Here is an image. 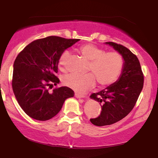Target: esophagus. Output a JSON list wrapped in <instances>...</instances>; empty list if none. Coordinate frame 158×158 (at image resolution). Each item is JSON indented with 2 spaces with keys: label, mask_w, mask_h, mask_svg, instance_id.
<instances>
[{
  "label": "esophagus",
  "mask_w": 158,
  "mask_h": 158,
  "mask_svg": "<svg viewBox=\"0 0 158 158\" xmlns=\"http://www.w3.org/2000/svg\"><path fill=\"white\" fill-rule=\"evenodd\" d=\"M75 96L76 97V98H84L85 97V95H83V94H77V93H75Z\"/></svg>",
  "instance_id": "1"
}]
</instances>
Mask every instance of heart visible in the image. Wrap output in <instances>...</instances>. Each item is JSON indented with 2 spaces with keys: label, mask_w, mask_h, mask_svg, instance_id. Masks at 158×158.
<instances>
[{
  "label": "heart",
  "mask_w": 158,
  "mask_h": 158,
  "mask_svg": "<svg viewBox=\"0 0 158 158\" xmlns=\"http://www.w3.org/2000/svg\"><path fill=\"white\" fill-rule=\"evenodd\" d=\"M80 52L89 60L85 74L72 73L64 75L62 81L64 85L75 91L83 93L94 87L96 80L99 86L107 87L114 84L122 74L124 66V60L122 54L116 51L106 50L93 44H85L79 47ZM70 52L64 51L58 60L60 69H66Z\"/></svg>",
  "instance_id": "b5f03b06"
}]
</instances>
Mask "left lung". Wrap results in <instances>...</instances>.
I'll list each match as a JSON object with an SVG mask.
<instances>
[{
	"label": "left lung",
	"mask_w": 158,
	"mask_h": 158,
	"mask_svg": "<svg viewBox=\"0 0 158 158\" xmlns=\"http://www.w3.org/2000/svg\"><path fill=\"white\" fill-rule=\"evenodd\" d=\"M106 44L122 54L124 66L118 81L90 95V98L102 104L100 115L90 119L93 124L98 127L114 124L128 115L135 107L144 85L143 73L137 56L120 44L112 42Z\"/></svg>",
	"instance_id": "obj_1"
}]
</instances>
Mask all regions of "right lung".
Segmentation results:
<instances>
[{
  "mask_svg": "<svg viewBox=\"0 0 158 158\" xmlns=\"http://www.w3.org/2000/svg\"><path fill=\"white\" fill-rule=\"evenodd\" d=\"M78 39L50 36L30 43L21 50L14 64L12 88L23 111L36 120L46 121L61 110L65 99L74 96L71 88H49L57 85L58 60L61 54Z\"/></svg>",
  "mask_w": 158,
  "mask_h": 158,
  "instance_id": "obj_1",
  "label": "right lung"
}]
</instances>
